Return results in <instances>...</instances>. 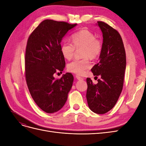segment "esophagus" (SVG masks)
<instances>
[{
    "label": "esophagus",
    "mask_w": 146,
    "mask_h": 146,
    "mask_svg": "<svg viewBox=\"0 0 146 146\" xmlns=\"http://www.w3.org/2000/svg\"><path fill=\"white\" fill-rule=\"evenodd\" d=\"M76 78L78 80H83V78H82L81 77H80L79 76H76Z\"/></svg>",
    "instance_id": "esophagus-1"
}]
</instances>
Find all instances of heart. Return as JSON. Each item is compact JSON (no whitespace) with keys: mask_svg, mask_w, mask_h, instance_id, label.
Returning <instances> with one entry per match:
<instances>
[{"mask_svg":"<svg viewBox=\"0 0 146 146\" xmlns=\"http://www.w3.org/2000/svg\"><path fill=\"white\" fill-rule=\"evenodd\" d=\"M71 42L66 41L61 46V52L63 56L67 60H70L74 55L75 48L82 47V55L83 59H75L68 64L67 68L69 72L78 75H82L85 70L91 67V63L88 57L91 59L98 57L101 53L102 43L96 39L95 35L88 30H82L73 33Z\"/></svg>","mask_w":146,"mask_h":146,"instance_id":"obj_1","label":"heart"}]
</instances>
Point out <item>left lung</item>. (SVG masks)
Segmentation results:
<instances>
[{"mask_svg":"<svg viewBox=\"0 0 146 146\" xmlns=\"http://www.w3.org/2000/svg\"><path fill=\"white\" fill-rule=\"evenodd\" d=\"M103 36L99 62L91 69L94 76H100L94 85L87 78L86 99L88 107L97 114H105L116 105L120 96L126 68V55L120 34L104 22L98 21Z\"/></svg>","mask_w":146,"mask_h":146,"instance_id":"8db88e82","label":"left lung"}]
</instances>
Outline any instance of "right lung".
Segmentation results:
<instances>
[{"label":"right lung","instance_id":"1","mask_svg":"<svg viewBox=\"0 0 146 146\" xmlns=\"http://www.w3.org/2000/svg\"><path fill=\"white\" fill-rule=\"evenodd\" d=\"M77 24L46 19L30 35L25 50V78L30 93L38 107L47 113L62 108L71 89L74 77L66 73L60 79L54 74L62 72L65 60L61 42Z\"/></svg>","mask_w":146,"mask_h":146}]
</instances>
